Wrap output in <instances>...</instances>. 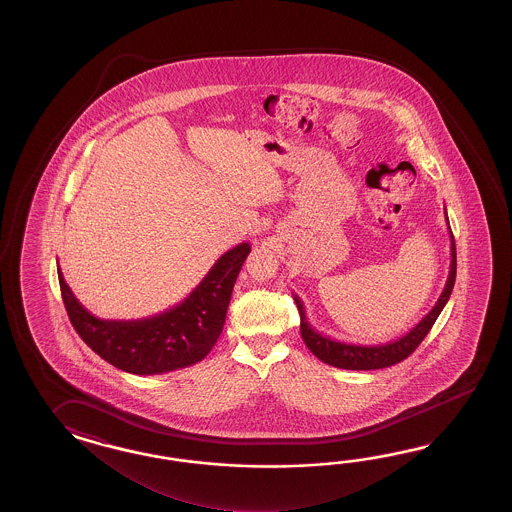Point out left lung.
<instances>
[{
  "instance_id": "left-lung-1",
  "label": "left lung",
  "mask_w": 512,
  "mask_h": 512,
  "mask_svg": "<svg viewBox=\"0 0 512 512\" xmlns=\"http://www.w3.org/2000/svg\"><path fill=\"white\" fill-rule=\"evenodd\" d=\"M446 225H448V216H446ZM448 234H450V271H448L443 293L439 294L434 307L406 335L392 340V342L377 344V346H362V344H349V342H340L335 338L326 337L309 324L307 315H305L304 302L294 294V302H296L298 313H300L302 338H304L305 346L311 349V353L315 355L316 359L326 362L329 366L342 368V370H381V368H388V366H393L406 357H410L434 326L437 316L441 315V311L454 289L457 265L456 241L452 236L450 225H448Z\"/></svg>"
}]
</instances>
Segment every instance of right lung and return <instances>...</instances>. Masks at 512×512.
Masks as SVG:
<instances>
[{"label": "right lung", "instance_id": "right-lung-1", "mask_svg": "<svg viewBox=\"0 0 512 512\" xmlns=\"http://www.w3.org/2000/svg\"><path fill=\"white\" fill-rule=\"evenodd\" d=\"M251 252L240 243L219 258L183 302L139 320H102L80 304L58 265L67 315L80 338L115 368L135 375L181 370L205 359L218 342L243 261Z\"/></svg>", "mask_w": 512, "mask_h": 512}]
</instances>
